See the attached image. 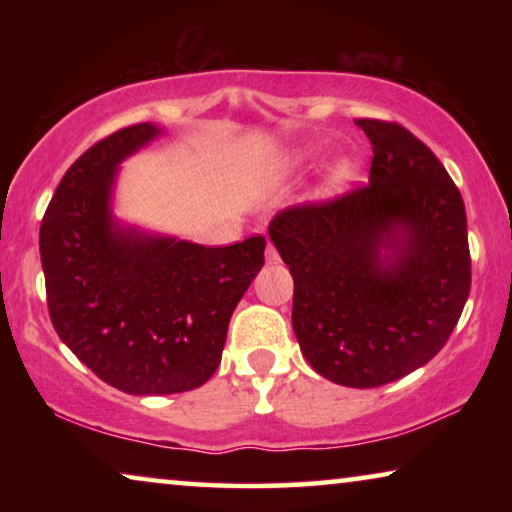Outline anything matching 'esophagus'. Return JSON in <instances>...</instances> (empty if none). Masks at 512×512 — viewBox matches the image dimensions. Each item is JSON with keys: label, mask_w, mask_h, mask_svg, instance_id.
Here are the masks:
<instances>
[{"label": "esophagus", "mask_w": 512, "mask_h": 512, "mask_svg": "<svg viewBox=\"0 0 512 512\" xmlns=\"http://www.w3.org/2000/svg\"><path fill=\"white\" fill-rule=\"evenodd\" d=\"M265 258H268V263H277V261H279V254H277V249L272 247L270 242H268V249H265Z\"/></svg>", "instance_id": "1"}]
</instances>
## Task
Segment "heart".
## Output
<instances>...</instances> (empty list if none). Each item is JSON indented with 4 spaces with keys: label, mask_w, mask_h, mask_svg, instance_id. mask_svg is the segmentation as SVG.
<instances>
[{
    "label": "heart",
    "mask_w": 512,
    "mask_h": 512,
    "mask_svg": "<svg viewBox=\"0 0 512 512\" xmlns=\"http://www.w3.org/2000/svg\"><path fill=\"white\" fill-rule=\"evenodd\" d=\"M314 156H319V151H305V153H300V156L296 158V165L298 163H305V160H312ZM349 177V165H335L333 167V172L328 174V181H326V186L328 188H338L340 184H345V179Z\"/></svg>",
    "instance_id": "heart-1"
}]
</instances>
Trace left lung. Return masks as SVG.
<instances>
[{"label": "left lung", "mask_w": 512, "mask_h": 512, "mask_svg": "<svg viewBox=\"0 0 512 512\" xmlns=\"http://www.w3.org/2000/svg\"><path fill=\"white\" fill-rule=\"evenodd\" d=\"M370 181L286 207L270 240L293 277V331L326 380L370 389L429 363L471 293L466 209L443 163L401 123L356 118Z\"/></svg>", "instance_id": "obj_1"}]
</instances>
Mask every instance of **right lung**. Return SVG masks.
I'll use <instances>...</instances> for the list:
<instances>
[{
	"label": "right lung",
	"instance_id": "1",
	"mask_svg": "<svg viewBox=\"0 0 512 512\" xmlns=\"http://www.w3.org/2000/svg\"><path fill=\"white\" fill-rule=\"evenodd\" d=\"M128 125L74 160L39 230L55 333L111 387L181 394L214 375L230 314L265 263V237L202 247L114 226L116 165L158 135Z\"/></svg>",
	"mask_w": 512,
	"mask_h": 512
}]
</instances>
